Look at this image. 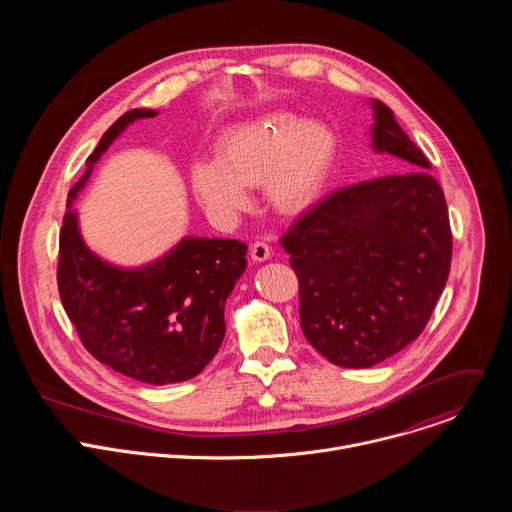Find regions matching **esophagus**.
I'll return each mask as SVG.
<instances>
[{
  "label": "esophagus",
  "instance_id": "1",
  "mask_svg": "<svg viewBox=\"0 0 512 512\" xmlns=\"http://www.w3.org/2000/svg\"><path fill=\"white\" fill-rule=\"evenodd\" d=\"M271 257V247L265 241H257L251 245V259L257 263H263Z\"/></svg>",
  "mask_w": 512,
  "mask_h": 512
}]
</instances>
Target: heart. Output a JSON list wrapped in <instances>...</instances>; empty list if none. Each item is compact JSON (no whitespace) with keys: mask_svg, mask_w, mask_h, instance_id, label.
Masks as SVG:
<instances>
[{"mask_svg":"<svg viewBox=\"0 0 512 512\" xmlns=\"http://www.w3.org/2000/svg\"><path fill=\"white\" fill-rule=\"evenodd\" d=\"M336 152V137L326 125L267 113L218 135L216 158L190 166V186L204 210L223 221L251 204L247 188L259 184L273 212L298 216L322 196Z\"/></svg>","mask_w":512,"mask_h":512,"instance_id":"1","label":"heart"}]
</instances>
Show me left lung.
Masks as SVG:
<instances>
[{
  "instance_id": "obj_1",
  "label": "left lung",
  "mask_w": 512,
  "mask_h": 512,
  "mask_svg": "<svg viewBox=\"0 0 512 512\" xmlns=\"http://www.w3.org/2000/svg\"><path fill=\"white\" fill-rule=\"evenodd\" d=\"M371 150L389 174L320 200L281 239L300 279L308 342L344 369H369L425 328L450 275L452 233L429 162L371 99Z\"/></svg>"
}]
</instances>
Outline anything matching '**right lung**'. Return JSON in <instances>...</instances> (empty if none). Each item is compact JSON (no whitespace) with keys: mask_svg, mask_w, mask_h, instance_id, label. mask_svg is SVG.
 Returning a JSON list of instances; mask_svg holds the SVG:
<instances>
[{"mask_svg":"<svg viewBox=\"0 0 512 512\" xmlns=\"http://www.w3.org/2000/svg\"><path fill=\"white\" fill-rule=\"evenodd\" d=\"M131 109L99 139L83 178L72 186L60 231L58 291L85 348L113 371L148 385L196 377L225 338V304L247 269V245L235 239L182 237L154 261L123 267L97 255L72 208L95 164L137 119Z\"/></svg>","mask_w":512,"mask_h":512,"instance_id":"right-lung-1","label":"right lung"}]
</instances>
